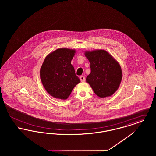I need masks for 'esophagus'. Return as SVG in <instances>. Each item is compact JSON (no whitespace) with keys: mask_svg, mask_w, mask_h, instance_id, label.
<instances>
[{"mask_svg":"<svg viewBox=\"0 0 156 156\" xmlns=\"http://www.w3.org/2000/svg\"><path fill=\"white\" fill-rule=\"evenodd\" d=\"M80 80H81V82H85V76L81 75V76H80Z\"/></svg>","mask_w":156,"mask_h":156,"instance_id":"esophagus-1","label":"esophagus"}]
</instances>
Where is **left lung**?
Masks as SVG:
<instances>
[{"label": "left lung", "instance_id": "left-lung-1", "mask_svg": "<svg viewBox=\"0 0 156 156\" xmlns=\"http://www.w3.org/2000/svg\"><path fill=\"white\" fill-rule=\"evenodd\" d=\"M90 63V73L86 79L95 94L100 98L109 97L118 89L122 78L121 67L103 50L86 52Z\"/></svg>", "mask_w": 156, "mask_h": 156}]
</instances>
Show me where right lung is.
<instances>
[{
    "mask_svg": "<svg viewBox=\"0 0 156 156\" xmlns=\"http://www.w3.org/2000/svg\"><path fill=\"white\" fill-rule=\"evenodd\" d=\"M75 51L57 49L48 54L40 69V78L47 92L52 97L66 99L80 82L71 62Z\"/></svg>",
    "mask_w": 156,
    "mask_h": 156,
    "instance_id": "1",
    "label": "right lung"
}]
</instances>
